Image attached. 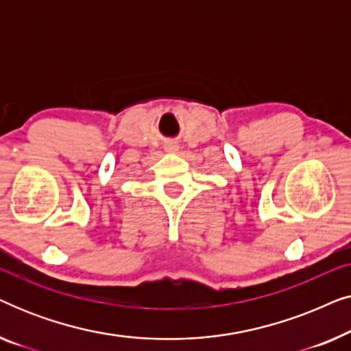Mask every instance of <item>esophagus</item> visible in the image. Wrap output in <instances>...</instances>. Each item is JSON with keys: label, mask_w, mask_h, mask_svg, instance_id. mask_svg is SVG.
<instances>
[{"label": "esophagus", "mask_w": 351, "mask_h": 351, "mask_svg": "<svg viewBox=\"0 0 351 351\" xmlns=\"http://www.w3.org/2000/svg\"><path fill=\"white\" fill-rule=\"evenodd\" d=\"M167 150L174 152V150H177V145H174V143H169V145H167Z\"/></svg>", "instance_id": "esophagus-1"}]
</instances>
